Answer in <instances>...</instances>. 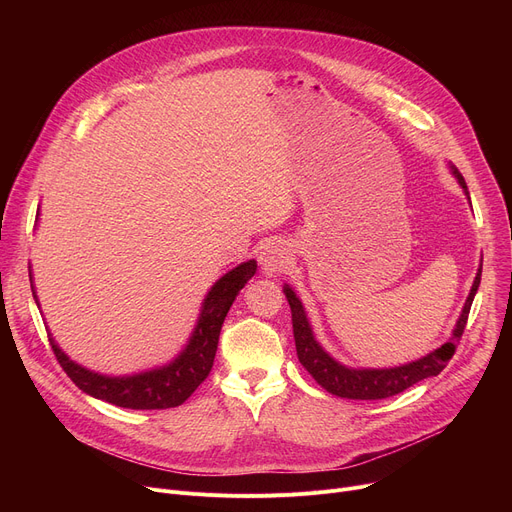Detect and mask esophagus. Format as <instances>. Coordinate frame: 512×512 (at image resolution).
Segmentation results:
<instances>
[{
	"label": "esophagus",
	"instance_id": "34e87169",
	"mask_svg": "<svg viewBox=\"0 0 512 512\" xmlns=\"http://www.w3.org/2000/svg\"><path fill=\"white\" fill-rule=\"evenodd\" d=\"M261 261V267L265 274H278V272H284L288 267V261H290V255H288V249L282 245V242H272V245H267L259 257Z\"/></svg>",
	"mask_w": 512,
	"mask_h": 512
}]
</instances>
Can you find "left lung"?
I'll return each mask as SVG.
<instances>
[{
  "instance_id": "obj_1",
  "label": "left lung",
  "mask_w": 512,
  "mask_h": 512,
  "mask_svg": "<svg viewBox=\"0 0 512 512\" xmlns=\"http://www.w3.org/2000/svg\"><path fill=\"white\" fill-rule=\"evenodd\" d=\"M454 176L465 188V193L469 195L467 182L456 168H454ZM479 282H481V267L475 276L465 309L459 317V324H456V328H454L452 338L446 344H442L432 355H427L409 365L394 367V369H348V367L336 363L324 351V348L315 342L301 301L297 299V294H294L286 286L284 292H286V299H288L290 313H292V332H294V344H297L299 361L313 375L321 388H326L330 394H336L342 398L380 400V398H390L394 394L405 392L413 384H417L425 378H432V375H438L446 367V363L452 359V355L456 353V342L461 340V336L465 332L471 303H473V297L479 288Z\"/></svg>"
}]
</instances>
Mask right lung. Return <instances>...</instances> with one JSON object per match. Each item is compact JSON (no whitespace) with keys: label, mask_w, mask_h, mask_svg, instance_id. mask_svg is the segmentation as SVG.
Listing matches in <instances>:
<instances>
[{"label":"right lung","mask_w":512,"mask_h":512,"mask_svg":"<svg viewBox=\"0 0 512 512\" xmlns=\"http://www.w3.org/2000/svg\"><path fill=\"white\" fill-rule=\"evenodd\" d=\"M255 272L257 263L247 261L226 274L222 280L215 282V286L207 294L191 342L184 348V353L164 369L132 375V378H103V375L91 373L72 363L60 351L58 344L49 338L53 355H56L58 363L68 373V378L80 390L105 402H112L116 407L143 411L178 407L209 375L215 351H218L220 330L226 313L230 311L236 294L255 276Z\"/></svg>","instance_id":"1"}]
</instances>
